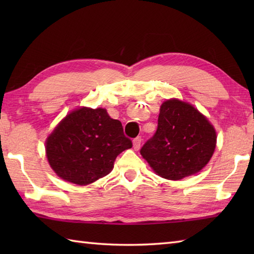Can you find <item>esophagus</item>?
Segmentation results:
<instances>
[{"label": "esophagus", "instance_id": "34e87169", "mask_svg": "<svg viewBox=\"0 0 254 254\" xmlns=\"http://www.w3.org/2000/svg\"><path fill=\"white\" fill-rule=\"evenodd\" d=\"M141 144H142V138L141 137H136L133 139V148L135 150H138L141 148Z\"/></svg>", "mask_w": 254, "mask_h": 254}]
</instances>
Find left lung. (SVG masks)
<instances>
[{
	"label": "left lung",
	"instance_id": "obj_1",
	"mask_svg": "<svg viewBox=\"0 0 254 254\" xmlns=\"http://www.w3.org/2000/svg\"><path fill=\"white\" fill-rule=\"evenodd\" d=\"M216 131L192 105L169 99L160 106L157 131L141 155L158 176L180 180L207 165L216 147Z\"/></svg>",
	"mask_w": 254,
	"mask_h": 254
}]
</instances>
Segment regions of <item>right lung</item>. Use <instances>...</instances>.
<instances>
[{
    "instance_id": "right-lung-1",
    "label": "right lung",
    "mask_w": 254,
    "mask_h": 254,
    "mask_svg": "<svg viewBox=\"0 0 254 254\" xmlns=\"http://www.w3.org/2000/svg\"><path fill=\"white\" fill-rule=\"evenodd\" d=\"M131 147L121 122L102 108L82 107L69 112L46 141L51 168L61 179L78 186L107 176L117 156Z\"/></svg>"
}]
</instances>
